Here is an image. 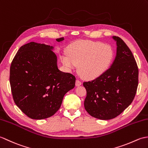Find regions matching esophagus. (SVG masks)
I'll return each mask as SVG.
<instances>
[{
    "instance_id": "obj_1",
    "label": "esophagus",
    "mask_w": 148,
    "mask_h": 148,
    "mask_svg": "<svg viewBox=\"0 0 148 148\" xmlns=\"http://www.w3.org/2000/svg\"><path fill=\"white\" fill-rule=\"evenodd\" d=\"M81 84H82L81 81L78 80H77L76 81V86H77V87L80 86V85H81Z\"/></svg>"
}]
</instances>
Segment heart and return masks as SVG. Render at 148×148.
Instances as JSON below:
<instances>
[{"label": "heart", "mask_w": 148, "mask_h": 148, "mask_svg": "<svg viewBox=\"0 0 148 148\" xmlns=\"http://www.w3.org/2000/svg\"><path fill=\"white\" fill-rule=\"evenodd\" d=\"M69 56L64 54L61 61L64 66L71 70L78 64V71L83 77L96 78L111 66L114 53L111 45L101 42L79 40L68 49Z\"/></svg>", "instance_id": "b5f03b06"}]
</instances>
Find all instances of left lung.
Listing matches in <instances>:
<instances>
[{
  "label": "left lung",
  "instance_id": "left-lung-1",
  "mask_svg": "<svg viewBox=\"0 0 148 148\" xmlns=\"http://www.w3.org/2000/svg\"><path fill=\"white\" fill-rule=\"evenodd\" d=\"M116 54L110 68L94 80L85 82V109L104 120L119 116L132 103L138 86L139 70L132 52L122 39L113 36Z\"/></svg>",
  "mask_w": 148,
  "mask_h": 148
}]
</instances>
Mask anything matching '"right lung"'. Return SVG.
I'll return each mask as SVG.
<instances>
[{
  "instance_id": "obj_1",
  "label": "right lung",
  "mask_w": 148,
  "mask_h": 148,
  "mask_svg": "<svg viewBox=\"0 0 148 148\" xmlns=\"http://www.w3.org/2000/svg\"><path fill=\"white\" fill-rule=\"evenodd\" d=\"M64 38H57L58 42ZM54 47L32 42L23 45L10 68L14 103L29 118L42 120L60 109L64 95L75 85L74 75L60 71Z\"/></svg>"
}]
</instances>
